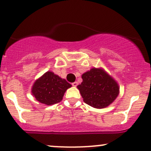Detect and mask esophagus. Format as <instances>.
<instances>
[{"mask_svg":"<svg viewBox=\"0 0 151 151\" xmlns=\"http://www.w3.org/2000/svg\"><path fill=\"white\" fill-rule=\"evenodd\" d=\"M72 85L74 87L77 86V85H78V82H74V83H72Z\"/></svg>","mask_w":151,"mask_h":151,"instance_id":"34e87169","label":"esophagus"}]
</instances>
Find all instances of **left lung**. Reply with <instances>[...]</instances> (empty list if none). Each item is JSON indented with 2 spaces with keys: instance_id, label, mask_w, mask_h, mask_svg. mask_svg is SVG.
I'll return each instance as SVG.
<instances>
[{
  "instance_id": "8db88e82",
  "label": "left lung",
  "mask_w": 151,
  "mask_h": 151,
  "mask_svg": "<svg viewBox=\"0 0 151 151\" xmlns=\"http://www.w3.org/2000/svg\"><path fill=\"white\" fill-rule=\"evenodd\" d=\"M82 78L83 82L77 88L84 102L93 107H106L119 94L117 82L102 68H91L82 75Z\"/></svg>"
}]
</instances>
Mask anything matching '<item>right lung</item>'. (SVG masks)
I'll list each match as a JSON object with an SVG mask.
<instances>
[{"instance_id":"obj_1","label":"right lung","mask_w":151,"mask_h":151,"mask_svg":"<svg viewBox=\"0 0 151 151\" xmlns=\"http://www.w3.org/2000/svg\"><path fill=\"white\" fill-rule=\"evenodd\" d=\"M65 79L52 71H47L35 81L31 89L32 95L40 103L52 105L60 102L68 88H71Z\"/></svg>"}]
</instances>
